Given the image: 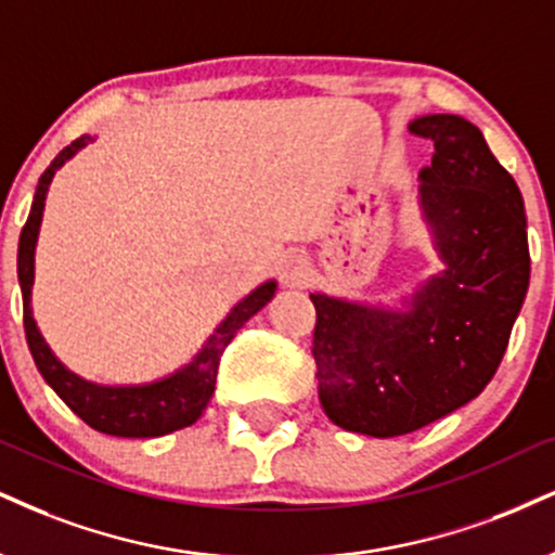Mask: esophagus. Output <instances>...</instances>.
<instances>
[{"label": "esophagus", "mask_w": 555, "mask_h": 555, "mask_svg": "<svg viewBox=\"0 0 555 555\" xmlns=\"http://www.w3.org/2000/svg\"><path fill=\"white\" fill-rule=\"evenodd\" d=\"M279 276H282V282L286 286H299L307 282V276H310V266H307L305 256L289 253V256H284L282 266H279Z\"/></svg>", "instance_id": "obj_1"}]
</instances>
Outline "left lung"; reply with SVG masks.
<instances>
[{
    "instance_id": "8db88e82",
    "label": "left lung",
    "mask_w": 555,
    "mask_h": 555,
    "mask_svg": "<svg viewBox=\"0 0 555 555\" xmlns=\"http://www.w3.org/2000/svg\"><path fill=\"white\" fill-rule=\"evenodd\" d=\"M411 131L434 144L418 196L447 269L413 295L409 312L310 295L323 411L346 431L383 439L480 396L530 284L522 193L478 126L437 113Z\"/></svg>"
}]
</instances>
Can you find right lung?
<instances>
[{"mask_svg": "<svg viewBox=\"0 0 555 555\" xmlns=\"http://www.w3.org/2000/svg\"><path fill=\"white\" fill-rule=\"evenodd\" d=\"M92 137H79L69 146H64L46 172L38 178L36 198H33L28 222L20 232V248H17V276L20 289H23V325L25 338H28L33 362L41 372L46 383H49L56 396L77 413L79 418L92 429L111 434V437H163V434L178 431L183 426L196 424L202 416L206 403L211 400L214 385H217L219 359L227 349V344L235 338V333L243 328L248 320L263 307L276 292V282L260 284L256 292L240 302L235 310L222 320L217 333L206 341L202 351L196 353L191 364L178 370L176 375L159 379L152 385H133V387H108L87 383L77 377L66 366L53 357V351L46 346L41 331H38L36 320L30 310V286H33V256H36V240L41 230L46 191L56 172L69 157H75Z\"/></svg>", "mask_w": 555, "mask_h": 555, "instance_id": "1", "label": "right lung"}]
</instances>
